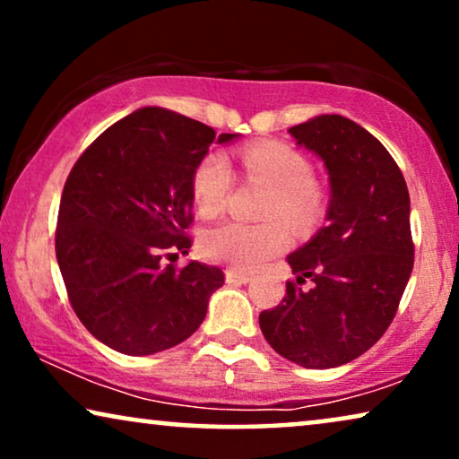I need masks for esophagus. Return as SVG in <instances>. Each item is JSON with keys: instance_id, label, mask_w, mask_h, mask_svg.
<instances>
[{"instance_id": "34e87169", "label": "esophagus", "mask_w": 459, "mask_h": 459, "mask_svg": "<svg viewBox=\"0 0 459 459\" xmlns=\"http://www.w3.org/2000/svg\"><path fill=\"white\" fill-rule=\"evenodd\" d=\"M225 281L228 284H247V281H250V273L240 272V269H228L225 272Z\"/></svg>"}]
</instances>
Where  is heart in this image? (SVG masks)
<instances>
[{
    "label": "heart",
    "mask_w": 459,
    "mask_h": 459,
    "mask_svg": "<svg viewBox=\"0 0 459 459\" xmlns=\"http://www.w3.org/2000/svg\"><path fill=\"white\" fill-rule=\"evenodd\" d=\"M240 160L250 179L263 181L269 187L261 211V217L267 221L215 225L200 238V250L209 261L248 272L288 248L290 230L286 223L299 231L317 225L324 217L325 198L322 187L311 179L309 160L286 143H253L242 148ZM190 187L200 215H219L231 190L228 159L217 150L206 152L194 167Z\"/></svg>",
    "instance_id": "b5f03b06"
}]
</instances>
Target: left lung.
Returning <instances> with one entry per match:
<instances>
[{"mask_svg":"<svg viewBox=\"0 0 459 459\" xmlns=\"http://www.w3.org/2000/svg\"><path fill=\"white\" fill-rule=\"evenodd\" d=\"M330 175L328 225L288 256L297 280L259 325L275 353L303 368L349 363L380 341L413 269L410 192L376 137L341 115L288 129ZM311 289H300L306 278Z\"/></svg>","mask_w":459,"mask_h":459,"instance_id":"8db88e82","label":"left lung"}]
</instances>
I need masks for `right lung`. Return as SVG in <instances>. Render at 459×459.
I'll return each mask as SVG.
<instances>
[{
    "instance_id": "add662e5",
    "label": "right lung",
    "mask_w": 459,
    "mask_h": 459,
    "mask_svg": "<svg viewBox=\"0 0 459 459\" xmlns=\"http://www.w3.org/2000/svg\"><path fill=\"white\" fill-rule=\"evenodd\" d=\"M212 140L204 123L142 108L98 135L68 173L56 259L81 324L118 353L152 355L184 342L223 284L219 267L164 265L192 247L190 179Z\"/></svg>"
}]
</instances>
